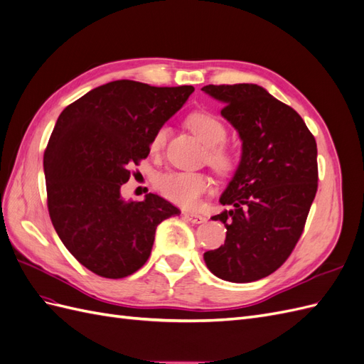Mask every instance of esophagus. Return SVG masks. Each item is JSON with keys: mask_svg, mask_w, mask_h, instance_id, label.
I'll use <instances>...</instances> for the list:
<instances>
[{"mask_svg": "<svg viewBox=\"0 0 364 364\" xmlns=\"http://www.w3.org/2000/svg\"><path fill=\"white\" fill-rule=\"evenodd\" d=\"M183 217L191 222L193 225H202L206 222V218L200 214H196V213H183Z\"/></svg>", "mask_w": 364, "mask_h": 364, "instance_id": "obj_1", "label": "esophagus"}]
</instances>
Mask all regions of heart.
I'll return each instance as SVG.
<instances>
[{
  "label": "heart",
  "mask_w": 364,
  "mask_h": 364,
  "mask_svg": "<svg viewBox=\"0 0 364 364\" xmlns=\"http://www.w3.org/2000/svg\"><path fill=\"white\" fill-rule=\"evenodd\" d=\"M186 126L208 147L206 161L218 173H228L234 165L232 153L223 146L228 136L223 121L209 112H194L186 118ZM167 139V129L161 127L153 135L150 151L159 153ZM158 191L170 202L182 208H196L200 197L211 190V181L202 173L171 171L159 176Z\"/></svg>",
  "instance_id": "obj_1"
}]
</instances>
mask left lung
I'll use <instances>...</instances> for the list:
<instances>
[{
	"label": "left lung",
	"mask_w": 364,
	"mask_h": 364,
	"mask_svg": "<svg viewBox=\"0 0 364 364\" xmlns=\"http://www.w3.org/2000/svg\"><path fill=\"white\" fill-rule=\"evenodd\" d=\"M222 117L238 132L241 159L213 217L225 245L203 253L206 267L229 282L269 277L290 257L317 191V146L301 115L253 83L208 85Z\"/></svg>",
	"instance_id": "obj_1"
}]
</instances>
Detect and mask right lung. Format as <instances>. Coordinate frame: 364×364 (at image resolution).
<instances>
[{
  "label": "right lung",
  "instance_id": "1",
  "mask_svg": "<svg viewBox=\"0 0 364 364\" xmlns=\"http://www.w3.org/2000/svg\"><path fill=\"white\" fill-rule=\"evenodd\" d=\"M193 91L115 80L59 115L43 153L48 213L65 247L98 277L119 279L141 269L158 225L181 214L151 193L142 202H126L121 186Z\"/></svg>",
  "mask_w": 364,
  "mask_h": 364
}]
</instances>
